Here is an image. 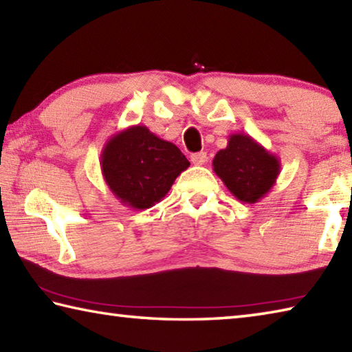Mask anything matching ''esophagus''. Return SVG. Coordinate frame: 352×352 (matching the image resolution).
<instances>
[{
    "label": "esophagus",
    "instance_id": "34e87169",
    "mask_svg": "<svg viewBox=\"0 0 352 352\" xmlns=\"http://www.w3.org/2000/svg\"><path fill=\"white\" fill-rule=\"evenodd\" d=\"M190 162H192V164H195V166H203L208 162L206 152H197V154H192L190 155Z\"/></svg>",
    "mask_w": 352,
    "mask_h": 352
}]
</instances>
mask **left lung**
Listing matches in <instances>:
<instances>
[{"instance_id":"8db88e82","label":"left lung","mask_w":352,"mask_h":352,"mask_svg":"<svg viewBox=\"0 0 352 352\" xmlns=\"http://www.w3.org/2000/svg\"><path fill=\"white\" fill-rule=\"evenodd\" d=\"M214 172L229 192L243 203H257L263 198L280 174V160L248 133L229 135L228 146L212 160Z\"/></svg>"}]
</instances>
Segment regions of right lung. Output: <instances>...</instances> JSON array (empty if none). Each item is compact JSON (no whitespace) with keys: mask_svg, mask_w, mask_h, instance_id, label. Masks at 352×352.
<instances>
[{"mask_svg":"<svg viewBox=\"0 0 352 352\" xmlns=\"http://www.w3.org/2000/svg\"><path fill=\"white\" fill-rule=\"evenodd\" d=\"M101 174L120 203L144 210L162 201L175 178L189 168L174 143L143 124L120 131L107 140L100 157Z\"/></svg>","mask_w":352,"mask_h":352,"instance_id":"obj_1","label":"right lung"}]
</instances>
